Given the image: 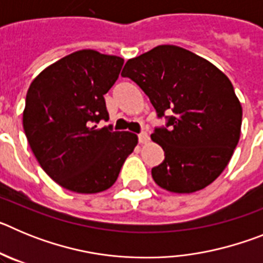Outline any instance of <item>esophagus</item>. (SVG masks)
<instances>
[{"instance_id":"obj_1","label":"esophagus","mask_w":263,"mask_h":263,"mask_svg":"<svg viewBox=\"0 0 263 263\" xmlns=\"http://www.w3.org/2000/svg\"><path fill=\"white\" fill-rule=\"evenodd\" d=\"M139 138V142L141 143H147L148 142V134L146 132H142V133L138 136Z\"/></svg>"}]
</instances>
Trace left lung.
<instances>
[{
  "mask_svg": "<svg viewBox=\"0 0 263 263\" xmlns=\"http://www.w3.org/2000/svg\"><path fill=\"white\" fill-rule=\"evenodd\" d=\"M148 96L166 127L152 139L164 160L152 170L154 182L175 194H192L215 182L240 141L242 106L231 80L212 63L174 45L157 46L129 59L121 72Z\"/></svg>",
  "mask_w": 263,
  "mask_h": 263,
  "instance_id": "1",
  "label": "left lung"
}]
</instances>
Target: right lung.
Returning a JSON list of instances; mask_svg holds the SVG:
<instances>
[{
    "label": "right lung",
    "instance_id": "right-lung-1",
    "mask_svg": "<svg viewBox=\"0 0 263 263\" xmlns=\"http://www.w3.org/2000/svg\"><path fill=\"white\" fill-rule=\"evenodd\" d=\"M122 66L120 57L80 50L46 67L30 84L25 134L45 173L68 191L110 188L138 143L137 134L96 125L109 118L104 95Z\"/></svg>",
    "mask_w": 263,
    "mask_h": 263
}]
</instances>
